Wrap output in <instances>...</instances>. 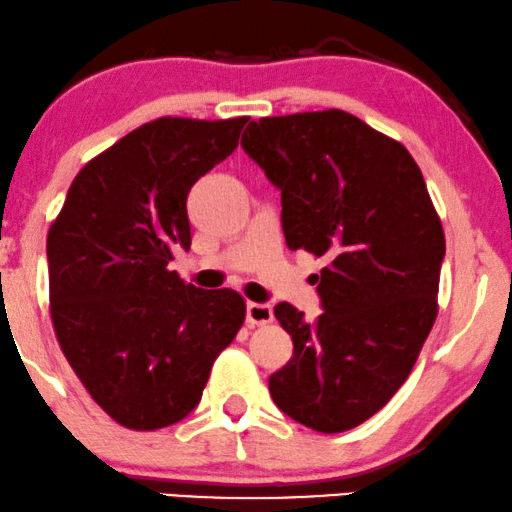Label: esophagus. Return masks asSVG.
<instances>
[{"label": "esophagus", "instance_id": "1", "mask_svg": "<svg viewBox=\"0 0 512 512\" xmlns=\"http://www.w3.org/2000/svg\"><path fill=\"white\" fill-rule=\"evenodd\" d=\"M245 321H248V326H267V323L274 321V312H271L269 304L248 302V307H245Z\"/></svg>", "mask_w": 512, "mask_h": 512}]
</instances>
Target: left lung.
<instances>
[{"label": "left lung", "instance_id": "obj_1", "mask_svg": "<svg viewBox=\"0 0 512 512\" xmlns=\"http://www.w3.org/2000/svg\"><path fill=\"white\" fill-rule=\"evenodd\" d=\"M241 144L281 189L288 248L328 260L314 321L276 304L293 359L271 399L316 432L352 430L406 383L432 331L442 222L411 153L352 113L250 120Z\"/></svg>", "mask_w": 512, "mask_h": 512}]
</instances>
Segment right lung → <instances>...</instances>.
I'll return each instance as SVG.
<instances>
[{"label": "right lung", "mask_w": 512, "mask_h": 512, "mask_svg": "<svg viewBox=\"0 0 512 512\" xmlns=\"http://www.w3.org/2000/svg\"><path fill=\"white\" fill-rule=\"evenodd\" d=\"M245 122H146L77 172L49 226L58 345L122 428L160 430L189 416L241 331L236 290H200L167 264L191 248V186L236 151Z\"/></svg>", "instance_id": "add662e5"}]
</instances>
